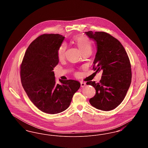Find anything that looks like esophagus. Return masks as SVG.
Wrapping results in <instances>:
<instances>
[{
    "mask_svg": "<svg viewBox=\"0 0 148 148\" xmlns=\"http://www.w3.org/2000/svg\"><path fill=\"white\" fill-rule=\"evenodd\" d=\"M80 85H81V87H84L86 85V83L83 82H81Z\"/></svg>",
    "mask_w": 148,
    "mask_h": 148,
    "instance_id": "1",
    "label": "esophagus"
}]
</instances>
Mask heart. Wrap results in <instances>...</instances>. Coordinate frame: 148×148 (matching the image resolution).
I'll list each match as a JSON object with an SVG mask.
<instances>
[{
	"label": "heart",
	"instance_id": "b5f03b06",
	"mask_svg": "<svg viewBox=\"0 0 148 148\" xmlns=\"http://www.w3.org/2000/svg\"><path fill=\"white\" fill-rule=\"evenodd\" d=\"M73 40L83 53L89 50L92 51V42L88 36L83 34H79L74 36ZM66 48V44L65 42L62 43L59 47L57 53L58 58L59 60H62L64 58Z\"/></svg>",
	"mask_w": 148,
	"mask_h": 148
}]
</instances>
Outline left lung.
<instances>
[{"label":"left lung","instance_id":"8db88e82","mask_svg":"<svg viewBox=\"0 0 148 148\" xmlns=\"http://www.w3.org/2000/svg\"><path fill=\"white\" fill-rule=\"evenodd\" d=\"M85 34L97 45L92 69L103 72L99 83H86L96 90L89 102L98 109L110 111L120 104L130 87L132 75L130 60L122 44L112 35L103 32L89 31Z\"/></svg>","mask_w":148,"mask_h":148}]
</instances>
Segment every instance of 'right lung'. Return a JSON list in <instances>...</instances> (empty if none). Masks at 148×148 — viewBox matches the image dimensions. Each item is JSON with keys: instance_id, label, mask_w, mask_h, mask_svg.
I'll use <instances>...</instances> for the list:
<instances>
[{"instance_id": "right-lung-1", "label": "right lung", "mask_w": 148, "mask_h": 148, "mask_svg": "<svg viewBox=\"0 0 148 148\" xmlns=\"http://www.w3.org/2000/svg\"><path fill=\"white\" fill-rule=\"evenodd\" d=\"M64 38L59 34L39 36L29 45L20 67L21 84L29 98L48 114L66 110L80 86L74 80H59L61 84L56 83L53 69L59 63L58 50Z\"/></svg>"}]
</instances>
